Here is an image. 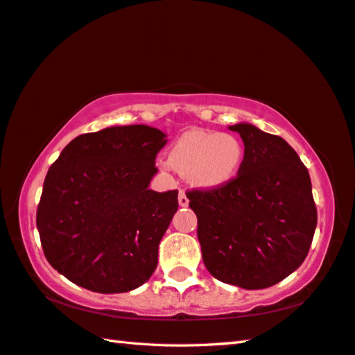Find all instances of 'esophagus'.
<instances>
[{
	"instance_id": "34e87169",
	"label": "esophagus",
	"mask_w": 355,
	"mask_h": 355,
	"mask_svg": "<svg viewBox=\"0 0 355 355\" xmlns=\"http://www.w3.org/2000/svg\"><path fill=\"white\" fill-rule=\"evenodd\" d=\"M178 203H180V206H188L189 205V198H188V196H186L184 191H180Z\"/></svg>"
}]
</instances>
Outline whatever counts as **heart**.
<instances>
[{"label":"heart","mask_w":355,"mask_h":355,"mask_svg":"<svg viewBox=\"0 0 355 355\" xmlns=\"http://www.w3.org/2000/svg\"><path fill=\"white\" fill-rule=\"evenodd\" d=\"M242 141L230 133L191 130L182 135L161 159L164 171H178L200 188H220L230 183L243 164Z\"/></svg>","instance_id":"1"}]
</instances>
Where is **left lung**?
I'll list each match as a JSON object with an SVG mask.
<instances>
[{
  "mask_svg": "<svg viewBox=\"0 0 355 355\" xmlns=\"http://www.w3.org/2000/svg\"><path fill=\"white\" fill-rule=\"evenodd\" d=\"M245 146L230 183L186 192L197 216L205 267L216 279L256 290L278 284L306 259L317 227L307 167L284 139L231 125Z\"/></svg>",
  "mask_w": 355,
  "mask_h": 355,
  "instance_id": "left-lung-1",
  "label": "left lung"
}]
</instances>
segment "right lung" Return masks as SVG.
<instances>
[{"label": "right lung", "mask_w": 355, "mask_h": 355, "mask_svg": "<svg viewBox=\"0 0 355 355\" xmlns=\"http://www.w3.org/2000/svg\"><path fill=\"white\" fill-rule=\"evenodd\" d=\"M166 135L108 127L74 138L49 167L37 208L43 253L71 282L99 293L143 286L178 209V191L149 189Z\"/></svg>", "instance_id": "add662e5"}]
</instances>
